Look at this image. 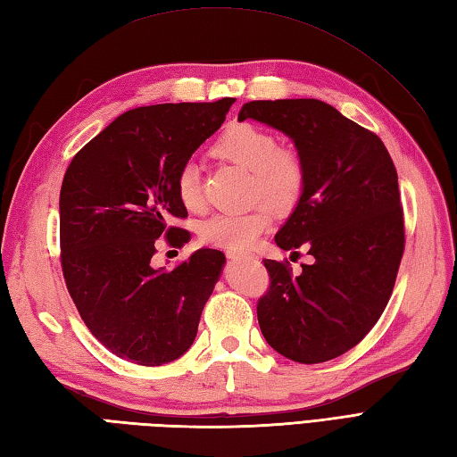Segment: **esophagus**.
<instances>
[{"instance_id":"obj_1","label":"esophagus","mask_w":457,"mask_h":457,"mask_svg":"<svg viewBox=\"0 0 457 457\" xmlns=\"http://www.w3.org/2000/svg\"><path fill=\"white\" fill-rule=\"evenodd\" d=\"M228 259H231V261H244V259H255V255L244 253V251H228Z\"/></svg>"}]
</instances>
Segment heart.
<instances>
[{"label":"heart","mask_w":457,"mask_h":457,"mask_svg":"<svg viewBox=\"0 0 457 457\" xmlns=\"http://www.w3.org/2000/svg\"><path fill=\"white\" fill-rule=\"evenodd\" d=\"M212 151L216 157L249 170L251 198L265 200L269 206L257 204L245 212L216 213L202 223L200 237L204 244L221 249H249L270 228L269 207L278 216H287L298 206L306 187L304 164L295 151L280 149L273 133L253 123L229 125ZM174 188L184 208L202 210L204 198L196 164H182Z\"/></svg>","instance_id":"obj_1"}]
</instances>
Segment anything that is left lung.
Masks as SVG:
<instances>
[{
	"label": "left lung",
	"mask_w": 457,
	"mask_h": 457,
	"mask_svg": "<svg viewBox=\"0 0 457 457\" xmlns=\"http://www.w3.org/2000/svg\"><path fill=\"white\" fill-rule=\"evenodd\" d=\"M255 120L295 143L306 187L275 241L308 247L312 265L293 277L265 259L269 293L257 320L267 344L298 363H322L357 345L389 303L404 251L399 177L375 133L320 100L244 104ZM295 253V251H293Z\"/></svg>",
	"instance_id": "left-lung-1"
}]
</instances>
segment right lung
<instances>
[{"mask_svg": "<svg viewBox=\"0 0 457 457\" xmlns=\"http://www.w3.org/2000/svg\"><path fill=\"white\" fill-rule=\"evenodd\" d=\"M234 98L135 108L76 153L61 188L62 273L76 308L105 347L157 367L187 353L200 314L226 265L218 249H198L177 269L153 267L154 244H187L169 228L187 216L174 182Z\"/></svg>", "mask_w": 457, "mask_h": 457, "instance_id": "right-lung-1", "label": "right lung"}]
</instances>
